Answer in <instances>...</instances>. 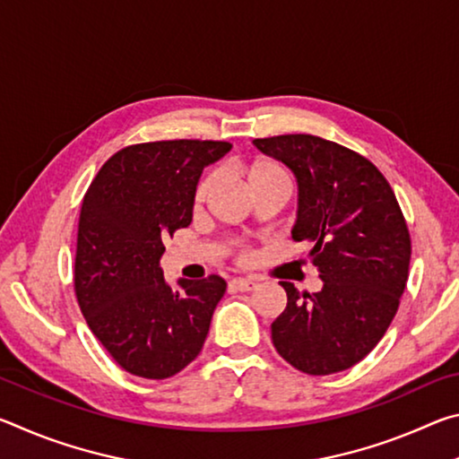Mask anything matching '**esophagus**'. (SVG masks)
Here are the masks:
<instances>
[{"instance_id": "obj_1", "label": "esophagus", "mask_w": 459, "mask_h": 459, "mask_svg": "<svg viewBox=\"0 0 459 459\" xmlns=\"http://www.w3.org/2000/svg\"><path fill=\"white\" fill-rule=\"evenodd\" d=\"M230 285L235 287V290H238V291H251V290H255V287H257V283H255L253 279H243V277L232 279Z\"/></svg>"}]
</instances>
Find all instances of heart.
Returning <instances> with one entry per match:
<instances>
[{
  "instance_id": "1",
  "label": "heart",
  "mask_w": 459,
  "mask_h": 459,
  "mask_svg": "<svg viewBox=\"0 0 459 459\" xmlns=\"http://www.w3.org/2000/svg\"><path fill=\"white\" fill-rule=\"evenodd\" d=\"M235 169H237L238 180L243 182L245 188L251 194L259 190H267V188L287 190V176L283 172V168L273 160L255 158L248 161H240ZM214 186H216V178L212 174L202 178L192 196L194 211H200V208L206 204V200L211 198Z\"/></svg>"
}]
</instances>
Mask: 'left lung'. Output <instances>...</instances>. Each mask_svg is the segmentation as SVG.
Returning <instances> with one entry per match:
<instances>
[{
	"instance_id": "1",
	"label": "left lung",
	"mask_w": 459,
	"mask_h": 459,
	"mask_svg": "<svg viewBox=\"0 0 459 459\" xmlns=\"http://www.w3.org/2000/svg\"><path fill=\"white\" fill-rule=\"evenodd\" d=\"M259 152L291 169L298 182L295 240L324 281L299 293L279 281L287 307L271 324L281 359L322 377L354 367L385 336L405 291L411 238L385 176L348 147L295 134L253 139Z\"/></svg>"
}]
</instances>
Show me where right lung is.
<instances>
[{
	"mask_svg": "<svg viewBox=\"0 0 459 459\" xmlns=\"http://www.w3.org/2000/svg\"><path fill=\"white\" fill-rule=\"evenodd\" d=\"M227 142L174 139L129 145L107 160L84 194L74 290L89 328L121 368L161 380L204 346L227 281L164 279V240L192 222L202 169Z\"/></svg>",
	"mask_w": 459,
	"mask_h": 459,
	"instance_id": "1",
	"label": "right lung"
}]
</instances>
